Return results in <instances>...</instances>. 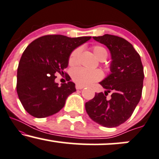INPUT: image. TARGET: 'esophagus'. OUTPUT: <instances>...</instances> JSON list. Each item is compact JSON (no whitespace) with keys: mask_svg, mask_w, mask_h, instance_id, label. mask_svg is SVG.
<instances>
[{"mask_svg":"<svg viewBox=\"0 0 159 159\" xmlns=\"http://www.w3.org/2000/svg\"><path fill=\"white\" fill-rule=\"evenodd\" d=\"M75 88L77 89H84V86L79 85V84H76Z\"/></svg>","mask_w":159,"mask_h":159,"instance_id":"esophagus-1","label":"esophagus"}]
</instances>
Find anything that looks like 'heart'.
<instances>
[{
	"label": "heart",
	"mask_w": 159,
	"mask_h": 159,
	"mask_svg": "<svg viewBox=\"0 0 159 159\" xmlns=\"http://www.w3.org/2000/svg\"><path fill=\"white\" fill-rule=\"evenodd\" d=\"M93 52L97 58L101 61L106 60L107 52L101 46H95L93 48ZM81 52V48H76L72 52L69 57V64L73 66L77 63L78 56ZM102 77V74L98 70H89L83 67L75 68L71 72V78L75 83L81 86H87L93 82L99 81Z\"/></svg>",
	"instance_id": "b5f03b06"
}]
</instances>
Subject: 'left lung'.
<instances>
[{"label": "left lung", "mask_w": 159, "mask_h": 159, "mask_svg": "<svg viewBox=\"0 0 159 159\" xmlns=\"http://www.w3.org/2000/svg\"><path fill=\"white\" fill-rule=\"evenodd\" d=\"M93 38L110 50L111 72L99 83L107 91L95 93L85 109L93 121L105 127H116L130 117L140 101L144 68L140 55L127 40L108 34ZM110 91L108 99L106 95Z\"/></svg>", "instance_id": "obj_1"}]
</instances>
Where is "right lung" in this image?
<instances>
[{
  "mask_svg": "<svg viewBox=\"0 0 159 159\" xmlns=\"http://www.w3.org/2000/svg\"><path fill=\"white\" fill-rule=\"evenodd\" d=\"M91 37L69 38L48 35L35 39L26 47L17 72V93L25 110L35 118L52 116L64 107L66 98L76 91L73 82L55 83V74L68 66L75 49Z\"/></svg>",
  "mask_w": 159,
  "mask_h": 159,
  "instance_id": "right-lung-1",
  "label": "right lung"
}]
</instances>
